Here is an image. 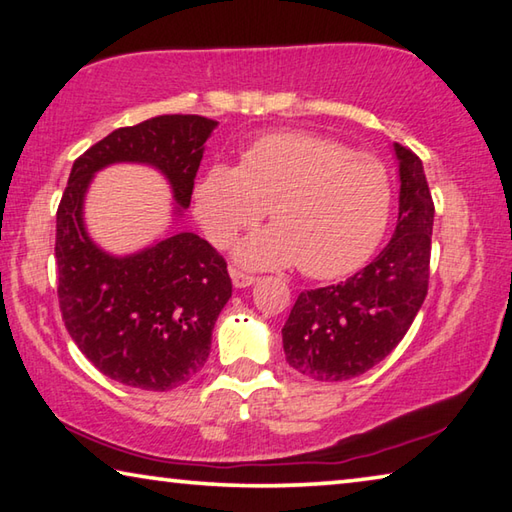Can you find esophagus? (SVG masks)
I'll list each match as a JSON object with an SVG mask.
<instances>
[{
    "label": "esophagus",
    "mask_w": 512,
    "mask_h": 512,
    "mask_svg": "<svg viewBox=\"0 0 512 512\" xmlns=\"http://www.w3.org/2000/svg\"><path fill=\"white\" fill-rule=\"evenodd\" d=\"M231 281L236 288H249V285H254L258 281V276L240 272V270H236V267H231Z\"/></svg>",
    "instance_id": "esophagus-1"
}]
</instances>
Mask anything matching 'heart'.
<instances>
[{"instance_id": "obj_1", "label": "heart", "mask_w": 512, "mask_h": 512, "mask_svg": "<svg viewBox=\"0 0 512 512\" xmlns=\"http://www.w3.org/2000/svg\"><path fill=\"white\" fill-rule=\"evenodd\" d=\"M270 213L274 227L242 240V265L297 263L315 279L351 272L384 236L391 182L380 159L310 132L263 134L238 166L213 164L195 186V215L213 245L227 247Z\"/></svg>"}]
</instances>
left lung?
I'll return each instance as SVG.
<instances>
[{
  "label": "left lung",
  "mask_w": 512,
  "mask_h": 512,
  "mask_svg": "<svg viewBox=\"0 0 512 512\" xmlns=\"http://www.w3.org/2000/svg\"><path fill=\"white\" fill-rule=\"evenodd\" d=\"M400 206L393 238L351 279L306 290L283 326L285 360L306 378L342 382L382 362L427 297L434 200L423 161L396 143Z\"/></svg>",
  "instance_id": "obj_1"
}]
</instances>
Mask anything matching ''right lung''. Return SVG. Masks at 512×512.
Wrapping results in <instances>:
<instances>
[{"label": "right lung", "instance_id": "right-lung-1", "mask_svg": "<svg viewBox=\"0 0 512 512\" xmlns=\"http://www.w3.org/2000/svg\"><path fill=\"white\" fill-rule=\"evenodd\" d=\"M215 125L197 114H161L114 130L74 161L58 204L62 321L80 353L125 387L168 391L202 369L231 279L227 261L188 231L125 258L105 254L85 231V191L103 166L139 161L168 177L175 202L186 209Z\"/></svg>", "mask_w": 512, "mask_h": 512}]
</instances>
